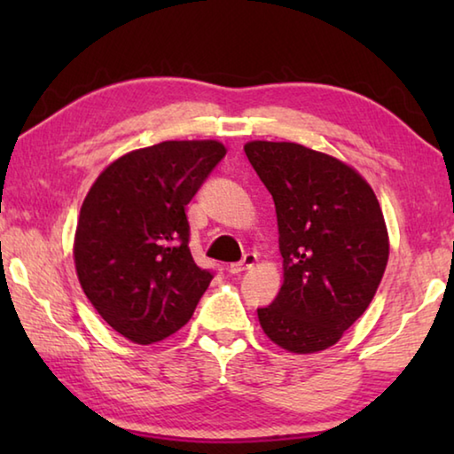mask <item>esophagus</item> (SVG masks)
<instances>
[{"label":"esophagus","instance_id":"34e87169","mask_svg":"<svg viewBox=\"0 0 454 454\" xmlns=\"http://www.w3.org/2000/svg\"><path fill=\"white\" fill-rule=\"evenodd\" d=\"M256 254H244V258L240 260V262H236V264H230L228 266V272L230 274H240V272H244V270H250V268H254V264H256Z\"/></svg>","mask_w":454,"mask_h":454}]
</instances>
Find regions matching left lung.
Here are the masks:
<instances>
[{"label":"left lung","mask_w":454,"mask_h":454,"mask_svg":"<svg viewBox=\"0 0 454 454\" xmlns=\"http://www.w3.org/2000/svg\"><path fill=\"white\" fill-rule=\"evenodd\" d=\"M272 194L284 282L258 309L264 334L294 355L340 340L363 317L388 262V230L379 200L358 170L294 142L244 144Z\"/></svg>","instance_id":"1"}]
</instances>
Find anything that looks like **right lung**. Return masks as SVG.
I'll return each mask as SVG.
<instances>
[{"instance_id": "1", "label": "right lung", "mask_w": 454, "mask_h": 454, "mask_svg": "<svg viewBox=\"0 0 454 454\" xmlns=\"http://www.w3.org/2000/svg\"><path fill=\"white\" fill-rule=\"evenodd\" d=\"M226 156L218 140H168L107 164L83 198L75 274L99 317L136 344L192 318L212 274L192 258L186 206Z\"/></svg>"}]
</instances>
